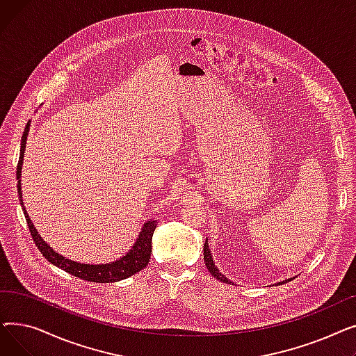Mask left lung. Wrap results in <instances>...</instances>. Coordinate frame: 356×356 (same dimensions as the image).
<instances>
[{"label":"left lung","mask_w":356,"mask_h":356,"mask_svg":"<svg viewBox=\"0 0 356 356\" xmlns=\"http://www.w3.org/2000/svg\"><path fill=\"white\" fill-rule=\"evenodd\" d=\"M203 259H204V264H207V267H208L209 273H211L216 280H220L222 283H228V284H231L229 280H227V277H223V275L219 273V270L215 267L212 254H211L209 247H208V239H207V242H204V245H203ZM290 280H291V278H290ZM283 283H284V282H283ZM278 284H280V283H278Z\"/></svg>","instance_id":"obj_1"}]
</instances>
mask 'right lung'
I'll return each mask as SVG.
<instances>
[{"mask_svg": "<svg viewBox=\"0 0 356 356\" xmlns=\"http://www.w3.org/2000/svg\"><path fill=\"white\" fill-rule=\"evenodd\" d=\"M29 127H30V121L27 122V125L24 128V134L22 137L20 159H18V164H17V180H18L17 188H18V197H20V203H22V208H23V212H24V216L27 220L30 234L33 236L35 247L39 248V251L43 254V257L53 266L62 268L63 271H66L74 277H79L82 280H86V282H92V283H115V282H120V280L134 275L138 271H141L143 268H145L148 261H149V255H152V239H153V234L157 227L156 219L147 220L144 223V227L136 241V244L133 245V248H131L124 257L114 261V263H108V264L76 263V261L65 258L63 255L53 251V248L49 244H46V241H43V238L34 228L31 219L29 218V213H27V211L24 208V203H23V195H22L20 177H22L26 141H27V136H29Z\"/></svg>", "mask_w": 356, "mask_h": 356, "instance_id": "right-lung-1", "label": "right lung"}]
</instances>
